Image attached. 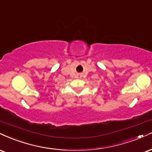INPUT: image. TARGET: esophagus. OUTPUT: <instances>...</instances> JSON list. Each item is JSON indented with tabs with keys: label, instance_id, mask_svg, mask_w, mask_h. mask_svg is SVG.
I'll list each match as a JSON object with an SVG mask.
<instances>
[{
	"label": "esophagus",
	"instance_id": "obj_1",
	"mask_svg": "<svg viewBox=\"0 0 152 152\" xmlns=\"http://www.w3.org/2000/svg\"><path fill=\"white\" fill-rule=\"evenodd\" d=\"M79 77H80V75H79Z\"/></svg>",
	"mask_w": 152,
	"mask_h": 152
}]
</instances>
